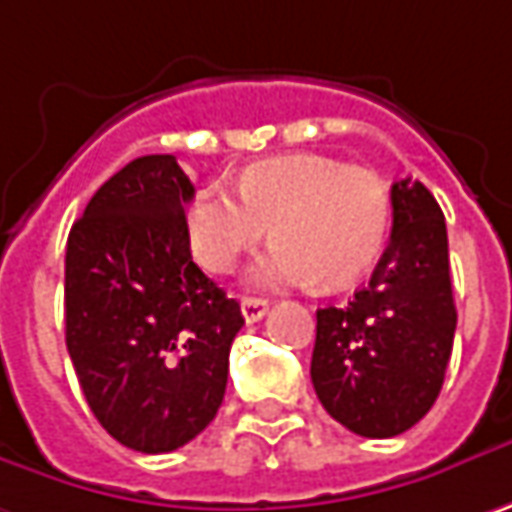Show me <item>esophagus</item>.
<instances>
[{
	"label": "esophagus",
	"instance_id": "34e87169",
	"mask_svg": "<svg viewBox=\"0 0 512 512\" xmlns=\"http://www.w3.org/2000/svg\"><path fill=\"white\" fill-rule=\"evenodd\" d=\"M240 310H243V318H246L249 324H255V321H260V318L266 316L269 301H263V298H243V301H240Z\"/></svg>",
	"mask_w": 512,
	"mask_h": 512
}]
</instances>
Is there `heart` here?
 Returning <instances> with one entry per match:
<instances>
[{
  "instance_id": "b5f03b06",
  "label": "heart",
  "mask_w": 512,
  "mask_h": 512,
  "mask_svg": "<svg viewBox=\"0 0 512 512\" xmlns=\"http://www.w3.org/2000/svg\"><path fill=\"white\" fill-rule=\"evenodd\" d=\"M388 223L391 194L379 173L316 153L255 162L237 176V194L208 185L185 214L191 249L205 269L228 272L269 228L278 246L252 269V281H318L324 289L353 284L374 266Z\"/></svg>"
}]
</instances>
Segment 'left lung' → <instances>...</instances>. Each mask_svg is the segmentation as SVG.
<instances>
[{"instance_id":"obj_1","label":"left lung","mask_w":512,"mask_h":512,"mask_svg":"<svg viewBox=\"0 0 512 512\" xmlns=\"http://www.w3.org/2000/svg\"><path fill=\"white\" fill-rule=\"evenodd\" d=\"M394 226L368 286L316 313L313 388L362 437L408 432L435 406L455 342L446 220L417 179L391 185Z\"/></svg>"}]
</instances>
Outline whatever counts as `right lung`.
Listing matches in <instances>:
<instances>
[{
	"instance_id": "1",
	"label": "right lung",
	"mask_w": 512,
	"mask_h": 512,
	"mask_svg": "<svg viewBox=\"0 0 512 512\" xmlns=\"http://www.w3.org/2000/svg\"><path fill=\"white\" fill-rule=\"evenodd\" d=\"M194 185L141 156L95 191L66 243V347L109 435L144 455L194 440L223 406L243 313L191 257Z\"/></svg>"
}]
</instances>
